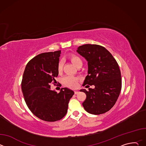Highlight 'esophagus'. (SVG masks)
Returning a JSON list of instances; mask_svg holds the SVG:
<instances>
[{
	"mask_svg": "<svg viewBox=\"0 0 146 146\" xmlns=\"http://www.w3.org/2000/svg\"><path fill=\"white\" fill-rule=\"evenodd\" d=\"M78 92H78V91H74V94H75L76 95L78 94Z\"/></svg>",
	"mask_w": 146,
	"mask_h": 146,
	"instance_id": "1",
	"label": "esophagus"
}]
</instances>
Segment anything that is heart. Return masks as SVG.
<instances>
[{
    "instance_id": "b5f03b06",
    "label": "heart",
    "mask_w": 146,
    "mask_h": 146,
    "mask_svg": "<svg viewBox=\"0 0 146 146\" xmlns=\"http://www.w3.org/2000/svg\"><path fill=\"white\" fill-rule=\"evenodd\" d=\"M69 58L72 62V63L77 68L80 65H82V64L81 59L76 55H74V54L70 55L69 56ZM63 66H64L63 61L62 60H59L58 64V68H57L58 72L60 73L62 72V69H63ZM63 81L64 82V84L66 86L71 88H75L77 86L78 78L72 76H66L63 78Z\"/></svg>"
}]
</instances>
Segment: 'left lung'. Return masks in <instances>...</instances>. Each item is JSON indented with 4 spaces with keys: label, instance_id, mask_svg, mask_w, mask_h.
<instances>
[{
    "label": "left lung",
    "instance_id": "left-lung-1",
    "mask_svg": "<svg viewBox=\"0 0 146 146\" xmlns=\"http://www.w3.org/2000/svg\"><path fill=\"white\" fill-rule=\"evenodd\" d=\"M77 52L88 62V75L82 86H95V88H89V91L80 90L87 95L82 106L89 113H105L114 106L121 90L119 66L111 54L99 45H82Z\"/></svg>",
    "mask_w": 146,
    "mask_h": 146
}]
</instances>
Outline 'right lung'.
Here are the masks:
<instances>
[{"label": "right lung", "mask_w": 146, "mask_h": 146, "mask_svg": "<svg viewBox=\"0 0 146 146\" xmlns=\"http://www.w3.org/2000/svg\"><path fill=\"white\" fill-rule=\"evenodd\" d=\"M60 50L41 53L27 64L23 77L21 89L31 112L45 121L54 122L63 118L74 92L62 88L59 93L51 90L56 82Z\"/></svg>", "instance_id": "obj_1"}]
</instances>
